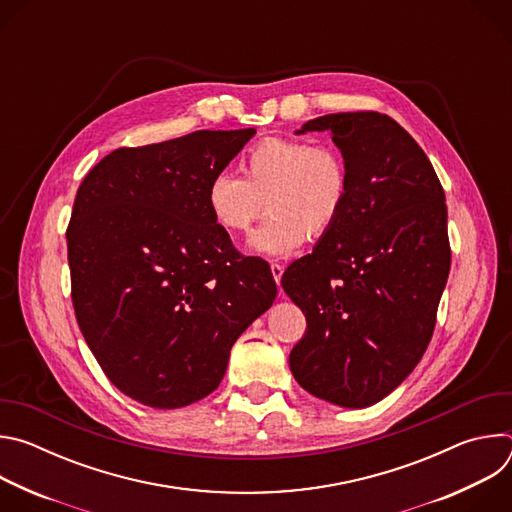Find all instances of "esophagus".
I'll return each mask as SVG.
<instances>
[{
	"mask_svg": "<svg viewBox=\"0 0 512 512\" xmlns=\"http://www.w3.org/2000/svg\"><path fill=\"white\" fill-rule=\"evenodd\" d=\"M271 275H273V279H275V283H277V287H279L281 275H283V267H281L279 263H271ZM279 294H281V289H279Z\"/></svg>",
	"mask_w": 512,
	"mask_h": 512,
	"instance_id": "1",
	"label": "esophagus"
}]
</instances>
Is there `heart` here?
<instances>
[{
    "label": "heart",
    "mask_w": 512,
    "mask_h": 512,
    "mask_svg": "<svg viewBox=\"0 0 512 512\" xmlns=\"http://www.w3.org/2000/svg\"><path fill=\"white\" fill-rule=\"evenodd\" d=\"M241 176L218 172L206 188L212 221L237 237L269 210L267 223L249 239V251L287 257L306 237L332 231L348 198V168L330 145L304 139L269 137L245 154Z\"/></svg>",
    "instance_id": "obj_1"
}]
</instances>
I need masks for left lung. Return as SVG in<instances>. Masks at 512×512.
I'll list each match as a JSON object with an SVG mask.
<instances>
[{"instance_id":"1","label":"left lung","mask_w":512,"mask_h":512,"mask_svg":"<svg viewBox=\"0 0 512 512\" xmlns=\"http://www.w3.org/2000/svg\"><path fill=\"white\" fill-rule=\"evenodd\" d=\"M330 131L348 168L338 223L281 277L308 330L289 369L314 397L362 409L417 367L450 273L444 188L417 141L389 115L332 113L296 133Z\"/></svg>"}]
</instances>
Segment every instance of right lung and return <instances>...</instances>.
Returning <instances> with one entry per match:
<instances>
[{
  "label": "right lung",
  "instance_id": "obj_1",
  "mask_svg": "<svg viewBox=\"0 0 512 512\" xmlns=\"http://www.w3.org/2000/svg\"><path fill=\"white\" fill-rule=\"evenodd\" d=\"M255 129L121 148L83 180L66 231L72 304L109 381L154 409L212 393L277 285L206 206L208 182Z\"/></svg>",
  "mask_w": 512,
  "mask_h": 512
}]
</instances>
